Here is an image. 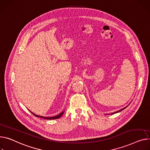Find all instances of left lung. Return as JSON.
Masks as SVG:
<instances>
[{"label":"left lung","instance_id":"left-lung-1","mask_svg":"<svg viewBox=\"0 0 150 150\" xmlns=\"http://www.w3.org/2000/svg\"><path fill=\"white\" fill-rule=\"evenodd\" d=\"M126 107H125V108H122V109H121V110H119V111H117V112H115V113H112V114H114V113H117V112H121V110H124V108H126Z\"/></svg>","mask_w":150,"mask_h":150}]
</instances>
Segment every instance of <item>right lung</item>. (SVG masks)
<instances>
[{
    "label": "right lung",
    "instance_id": "right-lung-1",
    "mask_svg": "<svg viewBox=\"0 0 150 150\" xmlns=\"http://www.w3.org/2000/svg\"><path fill=\"white\" fill-rule=\"evenodd\" d=\"M32 113V112H31ZM63 113H64V111L63 112H62L60 114H59L58 115H57V116H54V117H43V116H38V115H35L34 113H32L34 116H35L36 117H42V118H44V119H58V118H59L60 117L62 116V115L63 114Z\"/></svg>",
    "mask_w": 150,
    "mask_h": 150
}]
</instances>
